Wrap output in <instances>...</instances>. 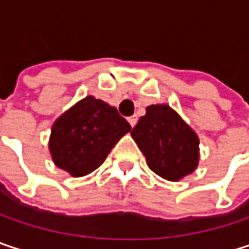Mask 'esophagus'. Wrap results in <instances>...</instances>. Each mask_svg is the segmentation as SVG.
Wrapping results in <instances>:
<instances>
[{
    "instance_id": "esophagus-1",
    "label": "esophagus",
    "mask_w": 249,
    "mask_h": 249,
    "mask_svg": "<svg viewBox=\"0 0 249 249\" xmlns=\"http://www.w3.org/2000/svg\"><path fill=\"white\" fill-rule=\"evenodd\" d=\"M128 123H129L131 126H135V124H137V117H135V115L129 117V118H128Z\"/></svg>"
}]
</instances>
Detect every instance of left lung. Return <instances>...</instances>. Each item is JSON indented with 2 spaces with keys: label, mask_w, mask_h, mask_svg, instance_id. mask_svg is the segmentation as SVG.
I'll list each match as a JSON object with an SVG mask.
<instances>
[{
  "label": "left lung",
  "mask_w": 249,
  "mask_h": 249,
  "mask_svg": "<svg viewBox=\"0 0 249 249\" xmlns=\"http://www.w3.org/2000/svg\"><path fill=\"white\" fill-rule=\"evenodd\" d=\"M148 167L160 177L177 181L195 172L199 138L169 105H150L131 131Z\"/></svg>",
  "instance_id": "left-lung-1"
}]
</instances>
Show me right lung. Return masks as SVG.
<instances>
[{"label":"right lung","mask_w":249,"mask_h":249,"mask_svg":"<svg viewBox=\"0 0 249 249\" xmlns=\"http://www.w3.org/2000/svg\"><path fill=\"white\" fill-rule=\"evenodd\" d=\"M131 131L115 107L86 96L52 126L49 148L54 164L73 177L96 170L112 147Z\"/></svg>","instance_id":"right-lung-1"}]
</instances>
